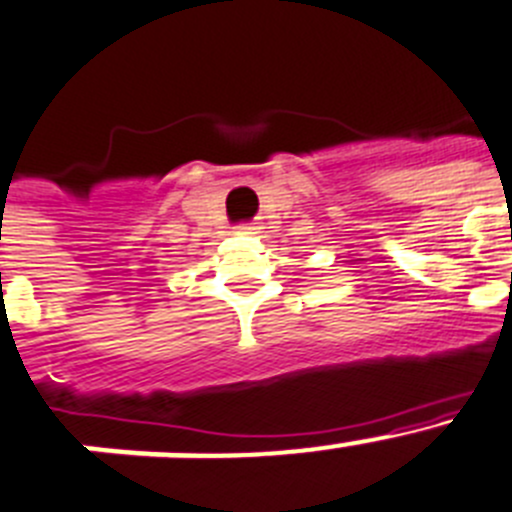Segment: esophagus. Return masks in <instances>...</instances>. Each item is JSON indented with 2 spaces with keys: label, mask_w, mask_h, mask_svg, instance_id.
<instances>
[{
  "label": "esophagus",
  "mask_w": 512,
  "mask_h": 512,
  "mask_svg": "<svg viewBox=\"0 0 512 512\" xmlns=\"http://www.w3.org/2000/svg\"><path fill=\"white\" fill-rule=\"evenodd\" d=\"M237 234H247V237H250V234H257V227L255 224H239Z\"/></svg>",
  "instance_id": "obj_1"
}]
</instances>
